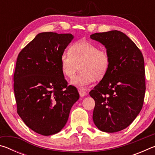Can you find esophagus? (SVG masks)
<instances>
[{"instance_id":"1","label":"esophagus","mask_w":155,"mask_h":155,"mask_svg":"<svg viewBox=\"0 0 155 155\" xmlns=\"http://www.w3.org/2000/svg\"><path fill=\"white\" fill-rule=\"evenodd\" d=\"M78 93H79V95L81 97H84L86 96V94H87V93L83 90H78Z\"/></svg>"}]
</instances>
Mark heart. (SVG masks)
<instances>
[{
	"mask_svg": "<svg viewBox=\"0 0 155 155\" xmlns=\"http://www.w3.org/2000/svg\"><path fill=\"white\" fill-rule=\"evenodd\" d=\"M111 64L109 52L90 41L79 40L70 46L69 52L61 56V66L64 74L74 77L79 70L81 72L71 81V84L79 87L91 85L95 78L101 80L105 77Z\"/></svg>",
	"mask_w": 155,
	"mask_h": 155,
	"instance_id": "obj_1",
	"label": "heart"
}]
</instances>
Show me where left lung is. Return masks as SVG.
<instances>
[{"instance_id": "left-lung-1", "label": "left lung", "mask_w": 155, "mask_h": 155, "mask_svg": "<svg viewBox=\"0 0 155 155\" xmlns=\"http://www.w3.org/2000/svg\"><path fill=\"white\" fill-rule=\"evenodd\" d=\"M90 38L103 44L111 57L108 72L90 91L95 101L93 120L99 130L115 133L128 127L142 109L146 91L143 57L121 31L96 33Z\"/></svg>"}]
</instances>
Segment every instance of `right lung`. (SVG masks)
<instances>
[{"label": "right lung", "instance_id": "1", "mask_svg": "<svg viewBox=\"0 0 155 155\" xmlns=\"http://www.w3.org/2000/svg\"><path fill=\"white\" fill-rule=\"evenodd\" d=\"M74 37L70 33L38 34L18 54L14 74L17 112L38 134H56L65 127L79 94L68 86L61 56Z\"/></svg>", "mask_w": 155, "mask_h": 155}]
</instances>
